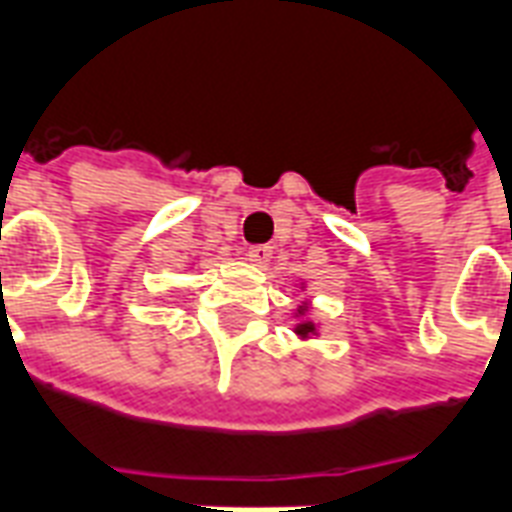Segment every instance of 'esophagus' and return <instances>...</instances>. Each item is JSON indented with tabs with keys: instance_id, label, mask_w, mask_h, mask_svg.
Returning a JSON list of instances; mask_svg holds the SVG:
<instances>
[{
	"instance_id": "1",
	"label": "esophagus",
	"mask_w": 512,
	"mask_h": 512,
	"mask_svg": "<svg viewBox=\"0 0 512 512\" xmlns=\"http://www.w3.org/2000/svg\"><path fill=\"white\" fill-rule=\"evenodd\" d=\"M271 255H274V249H271L268 244H257V246H249V249H246V257H249V260H252V263L260 268L268 266Z\"/></svg>"
}]
</instances>
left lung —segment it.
Returning a JSON list of instances; mask_svg holds the SVG:
<instances>
[{
    "label": "left lung",
    "instance_id": "obj_1",
    "mask_svg": "<svg viewBox=\"0 0 512 512\" xmlns=\"http://www.w3.org/2000/svg\"><path fill=\"white\" fill-rule=\"evenodd\" d=\"M298 314L304 317L306 306H298ZM295 333H298L301 339H309V336H314V333H317V325H314L312 320H301V323L295 325Z\"/></svg>",
    "mask_w": 512,
    "mask_h": 512
}]
</instances>
